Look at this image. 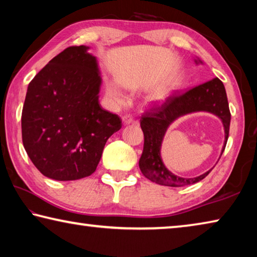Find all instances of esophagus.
I'll use <instances>...</instances> for the list:
<instances>
[{"label": "esophagus", "instance_id": "esophagus-1", "mask_svg": "<svg viewBox=\"0 0 257 257\" xmlns=\"http://www.w3.org/2000/svg\"><path fill=\"white\" fill-rule=\"evenodd\" d=\"M122 122H123V124H129V123L134 122L133 116L132 115H124V116H122Z\"/></svg>", "mask_w": 257, "mask_h": 257}]
</instances>
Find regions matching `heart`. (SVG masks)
Instances as JSON below:
<instances>
[{
    "instance_id": "b5f03b06",
    "label": "heart",
    "mask_w": 257,
    "mask_h": 257,
    "mask_svg": "<svg viewBox=\"0 0 257 257\" xmlns=\"http://www.w3.org/2000/svg\"><path fill=\"white\" fill-rule=\"evenodd\" d=\"M107 93H108V95H110L111 98H112L114 102H116L118 104L124 103L125 98H124V96H123V94L121 93V90H120L115 85H113V84L108 85V86H107Z\"/></svg>"
}]
</instances>
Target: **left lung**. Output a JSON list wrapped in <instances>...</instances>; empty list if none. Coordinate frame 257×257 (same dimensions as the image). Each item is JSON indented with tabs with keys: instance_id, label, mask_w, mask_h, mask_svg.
<instances>
[{
	"instance_id": "1",
	"label": "left lung",
	"mask_w": 257,
	"mask_h": 257,
	"mask_svg": "<svg viewBox=\"0 0 257 257\" xmlns=\"http://www.w3.org/2000/svg\"><path fill=\"white\" fill-rule=\"evenodd\" d=\"M198 62L201 60H196V63ZM199 111L210 112L222 121L225 139L221 152L222 155L229 137L231 114L223 82L219 78H214L185 93H175L162 104L154 105L142 115L141 127L144 133V149L139 159V169L147 179L163 186L181 187L196 184L211 172L212 169L196 178H182L169 171L161 159V146L170 124L182 115Z\"/></svg>"
}]
</instances>
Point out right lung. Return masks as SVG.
Instances as JSON below:
<instances>
[{
	"instance_id": "1",
	"label": "right lung",
	"mask_w": 257,
	"mask_h": 257,
	"mask_svg": "<svg viewBox=\"0 0 257 257\" xmlns=\"http://www.w3.org/2000/svg\"><path fill=\"white\" fill-rule=\"evenodd\" d=\"M89 47L70 46L29 82L21 132L24 147L42 175L77 180L96 170L106 141L122 127L98 103L102 84Z\"/></svg>"
}]
</instances>
